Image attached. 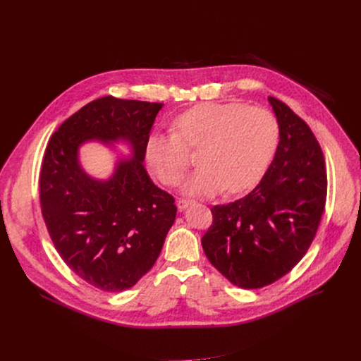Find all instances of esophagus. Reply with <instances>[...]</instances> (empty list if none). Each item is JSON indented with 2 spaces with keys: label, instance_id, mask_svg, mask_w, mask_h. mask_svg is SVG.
Masks as SVG:
<instances>
[{
  "label": "esophagus",
  "instance_id": "esophagus-1",
  "mask_svg": "<svg viewBox=\"0 0 361 361\" xmlns=\"http://www.w3.org/2000/svg\"><path fill=\"white\" fill-rule=\"evenodd\" d=\"M190 204H191L190 200H178L177 201V207H178V210H185Z\"/></svg>",
  "mask_w": 361,
  "mask_h": 361
}]
</instances>
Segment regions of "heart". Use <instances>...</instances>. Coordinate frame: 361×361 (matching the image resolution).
<instances>
[{
    "label": "heart",
    "instance_id": "b5f03b06",
    "mask_svg": "<svg viewBox=\"0 0 361 361\" xmlns=\"http://www.w3.org/2000/svg\"><path fill=\"white\" fill-rule=\"evenodd\" d=\"M174 133H151L144 145L148 169L161 183H180L198 148L200 169L184 181L187 195L240 192L262 178L279 144V123L266 109L243 102H204L173 121Z\"/></svg>",
    "mask_w": 361,
    "mask_h": 361
}]
</instances>
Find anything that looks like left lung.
Returning <instances> with one entry per match:
<instances>
[{
  "instance_id": "8db88e82",
  "label": "left lung",
  "mask_w": 361,
  "mask_h": 361,
  "mask_svg": "<svg viewBox=\"0 0 361 361\" xmlns=\"http://www.w3.org/2000/svg\"><path fill=\"white\" fill-rule=\"evenodd\" d=\"M280 141L262 181L245 197L212 209L201 238L210 263L234 286L262 288L286 276L310 247L326 205L322 148L308 127L274 97Z\"/></svg>"
}]
</instances>
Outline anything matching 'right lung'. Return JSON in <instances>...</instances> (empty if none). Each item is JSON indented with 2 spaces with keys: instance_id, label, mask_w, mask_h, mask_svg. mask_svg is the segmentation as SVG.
Listing matches in <instances>:
<instances>
[{
  "instance_id": "1",
  "label": "right lung",
  "mask_w": 361,
  "mask_h": 361,
  "mask_svg": "<svg viewBox=\"0 0 361 361\" xmlns=\"http://www.w3.org/2000/svg\"><path fill=\"white\" fill-rule=\"evenodd\" d=\"M163 104L111 95L67 118L48 141L39 174L41 213L64 263L109 293L133 287L157 262L174 224L173 195L147 174L144 145ZM90 140L127 142L115 173L98 180L85 173L79 148Z\"/></svg>"
}]
</instances>
